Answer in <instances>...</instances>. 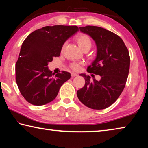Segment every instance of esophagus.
Here are the masks:
<instances>
[{
    "label": "esophagus",
    "mask_w": 148,
    "mask_h": 148,
    "mask_svg": "<svg viewBox=\"0 0 148 148\" xmlns=\"http://www.w3.org/2000/svg\"><path fill=\"white\" fill-rule=\"evenodd\" d=\"M71 76H72V77H75V76H77V74H76V73H75V72H72V73H71Z\"/></svg>",
    "instance_id": "obj_1"
}]
</instances>
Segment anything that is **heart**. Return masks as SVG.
Returning <instances> with one entry per match:
<instances>
[{
    "mask_svg": "<svg viewBox=\"0 0 148 148\" xmlns=\"http://www.w3.org/2000/svg\"><path fill=\"white\" fill-rule=\"evenodd\" d=\"M75 40L82 51H89L92 46V41L88 35L84 33H79L75 36ZM81 64L79 63H72L71 68L74 71H78Z\"/></svg>",
    "mask_w": 148,
    "mask_h": 148,
    "instance_id": "1",
    "label": "heart"
}]
</instances>
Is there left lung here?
Returning <instances> with one entry per match:
<instances>
[{"label": "left lung", "instance_id": "1", "mask_svg": "<svg viewBox=\"0 0 148 148\" xmlns=\"http://www.w3.org/2000/svg\"><path fill=\"white\" fill-rule=\"evenodd\" d=\"M79 30L89 34L97 47L96 59L87 72L99 75L101 79L91 82L89 76L79 74L86 84L77 91V96L90 108L105 109L117 101L124 89L130 67L129 50L118 35L102 27L88 25Z\"/></svg>", "mask_w": 148, "mask_h": 148}]
</instances>
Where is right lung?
Instances as JSON below:
<instances>
[{
    "label": "right lung",
    "instance_id": "1",
    "mask_svg": "<svg viewBox=\"0 0 148 148\" xmlns=\"http://www.w3.org/2000/svg\"><path fill=\"white\" fill-rule=\"evenodd\" d=\"M78 30L77 26H46L25 40L16 64V80L29 103L41 106L53 101L61 86L71 78L69 72L55 75L47 66L54 57L60 56L65 41Z\"/></svg>",
    "mask_w": 148,
    "mask_h": 148
}]
</instances>
